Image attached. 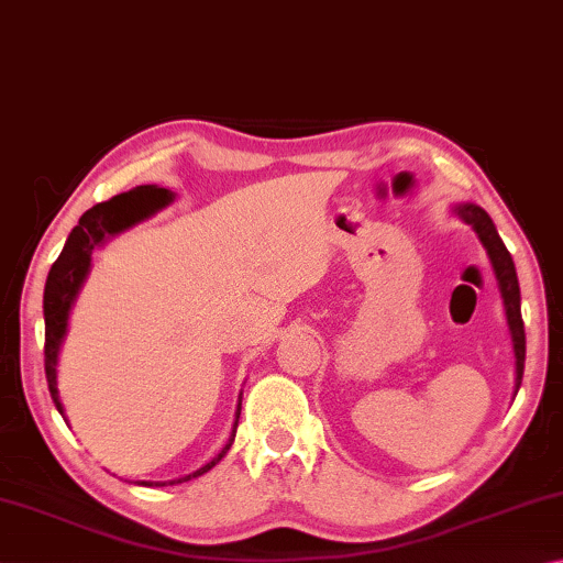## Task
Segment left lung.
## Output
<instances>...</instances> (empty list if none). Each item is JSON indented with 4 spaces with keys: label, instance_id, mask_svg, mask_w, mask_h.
I'll list each match as a JSON object with an SVG mask.
<instances>
[{
    "label": "left lung",
    "instance_id": "8db88e82",
    "mask_svg": "<svg viewBox=\"0 0 563 563\" xmlns=\"http://www.w3.org/2000/svg\"><path fill=\"white\" fill-rule=\"evenodd\" d=\"M455 212L465 220L467 224L475 227L479 242L485 244L489 254L492 269H495L501 301H505V313L511 333V343H515V358H517V380L515 390L521 386V376H525V356H527V339H525V321H521V297H519V282H517V269L515 262H511V254L507 252L505 242L499 240L497 227L492 222V217L482 210L477 205H460Z\"/></svg>",
    "mask_w": 563,
    "mask_h": 563
}]
</instances>
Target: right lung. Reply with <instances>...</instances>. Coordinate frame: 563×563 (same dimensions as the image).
Returning <instances> with one entry per match:
<instances>
[{
	"label": "right lung",
	"mask_w": 563,
	"mask_h": 563,
	"mask_svg": "<svg viewBox=\"0 0 563 563\" xmlns=\"http://www.w3.org/2000/svg\"><path fill=\"white\" fill-rule=\"evenodd\" d=\"M173 200V192L165 190V187L157 185H141L131 192H121L111 197V200L93 205L91 210H86L81 214V220L68 234V240L64 244L58 260L52 264V272L46 276V287H44V371H46V383H48V393L56 402V410L64 416V406L58 400V390H56V356L58 349H62L64 333H66V321H68V309L76 299L78 289L88 274V266H91V252L96 244H101L108 234H118L128 230V227L145 220L147 214H153L155 210H161L167 202ZM242 406V400H240ZM240 406H236V420H240ZM66 420V416H64ZM234 420V428H236ZM232 440H234V430H232ZM232 440L227 442L224 450L217 455L210 465L200 467L192 475H187L177 482H187L192 477L205 475L207 470L214 467L217 462L224 457V452L230 450ZM147 485V482H143Z\"/></svg>",
	"instance_id": "1"
}]
</instances>
